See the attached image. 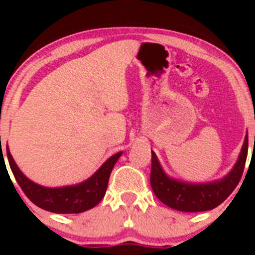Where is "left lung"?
I'll list each match as a JSON object with an SVG mask.
<instances>
[{"instance_id": "obj_1", "label": "left lung", "mask_w": 255, "mask_h": 255, "mask_svg": "<svg viewBox=\"0 0 255 255\" xmlns=\"http://www.w3.org/2000/svg\"><path fill=\"white\" fill-rule=\"evenodd\" d=\"M248 154V134L232 170L223 179L205 184H189L171 179L164 173L155 153L151 151L150 185L155 196L166 206L182 212H201L217 207L237 187Z\"/></svg>"}]
</instances>
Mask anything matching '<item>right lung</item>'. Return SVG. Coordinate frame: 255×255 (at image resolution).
Masks as SVG:
<instances>
[{"instance_id":"obj_1","label":"right lung","mask_w":255,"mask_h":255,"mask_svg":"<svg viewBox=\"0 0 255 255\" xmlns=\"http://www.w3.org/2000/svg\"><path fill=\"white\" fill-rule=\"evenodd\" d=\"M121 155L122 151L112 155L102 164L101 168L94 175L78 185L45 187L33 182L19 170L7 145L9 166L25 196L38 207L54 213H81L96 206L106 194L111 171Z\"/></svg>"}]
</instances>
